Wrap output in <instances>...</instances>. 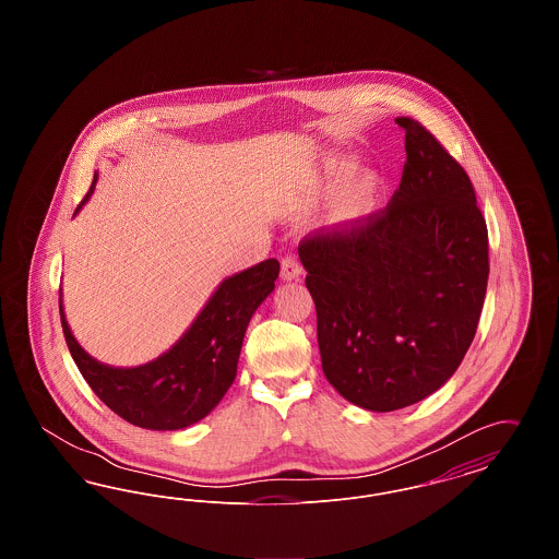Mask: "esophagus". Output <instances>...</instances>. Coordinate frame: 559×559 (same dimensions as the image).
<instances>
[{"mask_svg": "<svg viewBox=\"0 0 559 559\" xmlns=\"http://www.w3.org/2000/svg\"><path fill=\"white\" fill-rule=\"evenodd\" d=\"M299 276H301V264L297 262V258H293V255L283 258V262H281V278L292 283V281H297Z\"/></svg>", "mask_w": 559, "mask_h": 559, "instance_id": "34e87169", "label": "esophagus"}]
</instances>
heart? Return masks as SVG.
<instances>
[{
    "label": "heart",
    "instance_id": "obj_1",
    "mask_svg": "<svg viewBox=\"0 0 559 559\" xmlns=\"http://www.w3.org/2000/svg\"><path fill=\"white\" fill-rule=\"evenodd\" d=\"M352 157H335L331 160L314 190L317 197H326L333 189L329 205V222L337 230H352L360 226L377 207L381 194V180L371 169L354 171Z\"/></svg>",
    "mask_w": 559,
    "mask_h": 559
}]
</instances>
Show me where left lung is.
I'll use <instances>...</instances> for the list:
<instances>
[{"label": "left lung", "mask_w": 559, "mask_h": 559, "mask_svg": "<svg viewBox=\"0 0 559 559\" xmlns=\"http://www.w3.org/2000/svg\"><path fill=\"white\" fill-rule=\"evenodd\" d=\"M396 194L347 233L299 245L329 383L372 413L438 392L472 346L488 233L465 169L408 117Z\"/></svg>", "instance_id": "left-lung-1"}]
</instances>
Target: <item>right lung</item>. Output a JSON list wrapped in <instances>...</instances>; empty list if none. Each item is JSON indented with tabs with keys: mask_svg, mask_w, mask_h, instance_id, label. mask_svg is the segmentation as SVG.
I'll return each mask as SVG.
<instances>
[{
	"mask_svg": "<svg viewBox=\"0 0 559 559\" xmlns=\"http://www.w3.org/2000/svg\"><path fill=\"white\" fill-rule=\"evenodd\" d=\"M96 182L98 171L73 217L92 199ZM278 272L281 264L266 260L226 276L182 337L138 367H112L90 356L67 322L60 289L64 340L87 385L121 419L155 431L185 429L205 419L233 385L247 324L274 292Z\"/></svg>",
	"mask_w": 559,
	"mask_h": 559,
	"instance_id": "1",
	"label": "right lung"
}]
</instances>
